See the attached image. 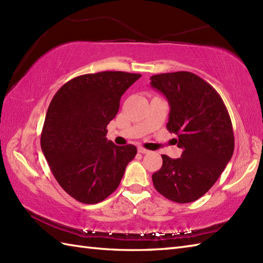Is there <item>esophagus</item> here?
I'll use <instances>...</instances> for the list:
<instances>
[{
    "label": "esophagus",
    "instance_id": "esophagus-1",
    "mask_svg": "<svg viewBox=\"0 0 263 263\" xmlns=\"http://www.w3.org/2000/svg\"><path fill=\"white\" fill-rule=\"evenodd\" d=\"M138 152L140 153V154H148V153H149V150L144 149L143 147H139V148H138Z\"/></svg>",
    "mask_w": 263,
    "mask_h": 263
}]
</instances>
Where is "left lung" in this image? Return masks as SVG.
<instances>
[{
    "instance_id": "8db88e82",
    "label": "left lung",
    "mask_w": 263,
    "mask_h": 263,
    "mask_svg": "<svg viewBox=\"0 0 263 263\" xmlns=\"http://www.w3.org/2000/svg\"><path fill=\"white\" fill-rule=\"evenodd\" d=\"M150 85L171 106L167 130L182 149L181 158L161 155L163 166L153 174L154 186L178 203L198 200L214 185L234 153L230 114L215 88L192 72L150 77Z\"/></svg>"
}]
</instances>
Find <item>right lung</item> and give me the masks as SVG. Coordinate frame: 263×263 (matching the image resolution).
<instances>
[{"label": "right lung", "mask_w": 263, "mask_h": 263, "mask_svg": "<svg viewBox=\"0 0 263 263\" xmlns=\"http://www.w3.org/2000/svg\"><path fill=\"white\" fill-rule=\"evenodd\" d=\"M141 74L104 71L71 79L54 95L41 147L55 180L77 201L98 203L113 193L136 157L133 144L107 141L122 95Z\"/></svg>", "instance_id": "right-lung-1"}]
</instances>
